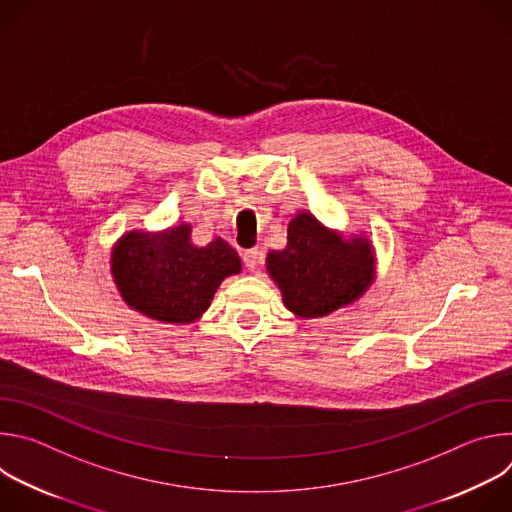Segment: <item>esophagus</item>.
I'll return each instance as SVG.
<instances>
[{"label":"esophagus","instance_id":"obj_1","mask_svg":"<svg viewBox=\"0 0 512 512\" xmlns=\"http://www.w3.org/2000/svg\"><path fill=\"white\" fill-rule=\"evenodd\" d=\"M243 261H245V267H247L249 271H253V269L257 267V263H259V249H247V251H243Z\"/></svg>","mask_w":512,"mask_h":512}]
</instances>
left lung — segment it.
<instances>
[{
  "mask_svg": "<svg viewBox=\"0 0 512 512\" xmlns=\"http://www.w3.org/2000/svg\"><path fill=\"white\" fill-rule=\"evenodd\" d=\"M267 273L285 308L298 318H322L360 300L375 281V251L364 235L344 237L312 212L287 225V245L269 251Z\"/></svg>",
  "mask_w": 512,
  "mask_h": 512,
  "instance_id": "8db88e82",
  "label": "left lung"
}]
</instances>
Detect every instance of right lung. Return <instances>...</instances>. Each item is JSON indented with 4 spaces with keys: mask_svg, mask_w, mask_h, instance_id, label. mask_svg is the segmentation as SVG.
<instances>
[{
    "mask_svg": "<svg viewBox=\"0 0 512 512\" xmlns=\"http://www.w3.org/2000/svg\"><path fill=\"white\" fill-rule=\"evenodd\" d=\"M192 225L129 231L111 251V275L123 302L164 324H192L208 310L218 285L241 273L237 251L223 239L190 241Z\"/></svg>",
    "mask_w": 512,
    "mask_h": 512,
    "instance_id": "1",
    "label": "right lung"
}]
</instances>
